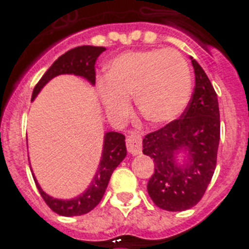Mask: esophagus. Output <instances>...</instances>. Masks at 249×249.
Returning a JSON list of instances; mask_svg holds the SVG:
<instances>
[{
	"label": "esophagus",
	"instance_id": "esophagus-1",
	"mask_svg": "<svg viewBox=\"0 0 249 249\" xmlns=\"http://www.w3.org/2000/svg\"><path fill=\"white\" fill-rule=\"evenodd\" d=\"M126 148L130 155H140L142 151V140L138 134H130L126 137Z\"/></svg>",
	"mask_w": 249,
	"mask_h": 249
}]
</instances>
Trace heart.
<instances>
[{"mask_svg":"<svg viewBox=\"0 0 249 249\" xmlns=\"http://www.w3.org/2000/svg\"><path fill=\"white\" fill-rule=\"evenodd\" d=\"M98 93L111 117H124L134 95L141 115L151 124L164 125L178 119L189 105L193 75L187 60L174 49L126 52L107 64Z\"/></svg>","mask_w":249,"mask_h":249,"instance_id":"b5f03b06","label":"heart"}]
</instances>
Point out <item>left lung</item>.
<instances>
[{
  "instance_id": "8db88e82",
  "label": "left lung",
  "mask_w": 249,
  "mask_h": 249,
  "mask_svg": "<svg viewBox=\"0 0 249 249\" xmlns=\"http://www.w3.org/2000/svg\"><path fill=\"white\" fill-rule=\"evenodd\" d=\"M195 88L179 119L143 138V154L154 159L155 172L147 191L159 208L181 212L196 205L216 169L220 143V108L217 94L204 70L191 58ZM181 151L188 160L179 164Z\"/></svg>"
}]
</instances>
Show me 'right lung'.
Returning <instances> with one entry per match:
<instances>
[{
  "instance_id": "add662e5",
  "label": "right lung",
  "mask_w": 249,
  "mask_h": 249,
  "mask_svg": "<svg viewBox=\"0 0 249 249\" xmlns=\"http://www.w3.org/2000/svg\"><path fill=\"white\" fill-rule=\"evenodd\" d=\"M103 46H77L75 49L68 50L60 55L58 59L52 64V67L45 72V75L40 79V81L35 86L32 93V101L40 93L41 89L55 76L64 75V73H72V75L81 76L86 79L91 85L95 84V62L98 56L105 52ZM126 156V146H125V136L117 132H108L105 134V142H103V151H102L101 163L98 166V170L94 176L90 186L77 197L70 199V200H62L55 199L44 193L41 189L36 177L33 176V179L36 182V186L40 191L41 196L45 203L49 205V208L53 212L58 213L60 216L72 217L81 216L90 212L99 204L102 197L105 195V191L108 185L111 174L116 166L124 160Z\"/></svg>"
}]
</instances>
